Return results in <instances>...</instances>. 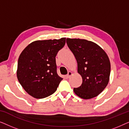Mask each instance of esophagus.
I'll return each instance as SVG.
<instances>
[{"label":"esophagus","mask_w":129,"mask_h":129,"mask_svg":"<svg viewBox=\"0 0 129 129\" xmlns=\"http://www.w3.org/2000/svg\"><path fill=\"white\" fill-rule=\"evenodd\" d=\"M73 75V73H72V72H70V71H69L68 72V75H66V77H68V78H69V77Z\"/></svg>","instance_id":"esophagus-1"}]
</instances>
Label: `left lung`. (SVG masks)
I'll return each mask as SVG.
<instances>
[{
    "label": "left lung",
    "mask_w": 129,
    "mask_h": 129,
    "mask_svg": "<svg viewBox=\"0 0 129 129\" xmlns=\"http://www.w3.org/2000/svg\"><path fill=\"white\" fill-rule=\"evenodd\" d=\"M66 43L77 63V72L82 77L80 87L73 91L79 98L90 99L98 96L108 84L110 62L105 51L91 41L67 38Z\"/></svg>",
    "instance_id": "8db88e82"
}]
</instances>
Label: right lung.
Here are the masks:
<instances>
[{"label": "right lung", "instance_id": "obj_1", "mask_svg": "<svg viewBox=\"0 0 129 129\" xmlns=\"http://www.w3.org/2000/svg\"><path fill=\"white\" fill-rule=\"evenodd\" d=\"M65 43L66 38L36 40L27 45L20 53L17 77L31 96L45 98L56 91L63 79L56 72L55 57Z\"/></svg>", "mask_w": 129, "mask_h": 129}]
</instances>
